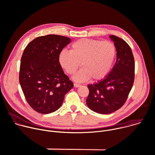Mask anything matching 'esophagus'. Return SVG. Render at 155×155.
Masks as SVG:
<instances>
[{
    "label": "esophagus",
    "mask_w": 155,
    "mask_h": 155,
    "mask_svg": "<svg viewBox=\"0 0 155 155\" xmlns=\"http://www.w3.org/2000/svg\"><path fill=\"white\" fill-rule=\"evenodd\" d=\"M74 86H75V87H80V86H81L80 84H78V83H75L74 84Z\"/></svg>",
    "instance_id": "esophagus-1"
}]
</instances>
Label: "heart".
Here are the masks:
<instances>
[{
    "label": "heart",
    "mask_w": 155,
    "mask_h": 155,
    "mask_svg": "<svg viewBox=\"0 0 155 155\" xmlns=\"http://www.w3.org/2000/svg\"><path fill=\"white\" fill-rule=\"evenodd\" d=\"M115 44L108 40L81 38L74 42L71 51L62 50L59 55V62L67 73L74 75L77 81L91 78L93 80L104 78L110 72L116 56Z\"/></svg>",
    "instance_id": "b5f03b06"
}]
</instances>
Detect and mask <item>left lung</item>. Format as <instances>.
<instances>
[{
    "label": "left lung",
    "instance_id": "1",
    "mask_svg": "<svg viewBox=\"0 0 155 155\" xmlns=\"http://www.w3.org/2000/svg\"><path fill=\"white\" fill-rule=\"evenodd\" d=\"M117 50V61L112 70L104 80L87 86L86 104L93 111L109 114L126 102L134 84L135 63L130 47L122 38L110 36Z\"/></svg>",
    "mask_w": 155,
    "mask_h": 155
}]
</instances>
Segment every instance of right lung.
I'll return each mask as SVG.
<instances>
[{
    "mask_svg": "<svg viewBox=\"0 0 155 155\" xmlns=\"http://www.w3.org/2000/svg\"><path fill=\"white\" fill-rule=\"evenodd\" d=\"M71 38L50 34L31 41L20 64L19 80L29 105L35 111L48 114L57 110L74 86L60 64L59 55Z\"/></svg>",
    "mask_w": 155,
    "mask_h": 155,
    "instance_id": "add662e5",
    "label": "right lung"
}]
</instances>
